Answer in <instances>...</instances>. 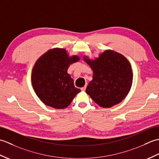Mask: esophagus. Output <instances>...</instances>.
Listing matches in <instances>:
<instances>
[{"label": "esophagus", "mask_w": 159, "mask_h": 159, "mask_svg": "<svg viewBox=\"0 0 159 159\" xmlns=\"http://www.w3.org/2000/svg\"><path fill=\"white\" fill-rule=\"evenodd\" d=\"M85 89H86V85H85V86H84V87H81V88H80V89H81L82 91H85Z\"/></svg>", "instance_id": "34e87169"}]
</instances>
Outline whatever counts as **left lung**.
Returning a JSON list of instances; mask_svg holds the SVG:
<instances>
[{"label": "left lung", "instance_id": "left-lung-1", "mask_svg": "<svg viewBox=\"0 0 159 159\" xmlns=\"http://www.w3.org/2000/svg\"><path fill=\"white\" fill-rule=\"evenodd\" d=\"M83 60L93 71V79L85 90L91 98L102 108L121 102L133 84V73L128 60L113 50H106L94 59L84 55Z\"/></svg>", "mask_w": 159, "mask_h": 159}]
</instances>
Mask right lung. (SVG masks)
Wrapping results in <instances>:
<instances>
[{"label": "right lung", "instance_id": "add662e5", "mask_svg": "<svg viewBox=\"0 0 159 159\" xmlns=\"http://www.w3.org/2000/svg\"><path fill=\"white\" fill-rule=\"evenodd\" d=\"M80 60L70 56L64 48L50 49L36 61L31 72V83L36 95L46 106L63 109L68 107L80 89L74 87L67 73L72 63Z\"/></svg>", "mask_w": 159, "mask_h": 159}]
</instances>
